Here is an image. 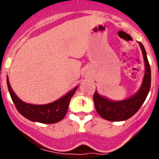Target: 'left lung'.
<instances>
[{
  "label": "left lung",
  "mask_w": 159,
  "mask_h": 159,
  "mask_svg": "<svg viewBox=\"0 0 159 159\" xmlns=\"http://www.w3.org/2000/svg\"><path fill=\"white\" fill-rule=\"evenodd\" d=\"M139 44L143 54L145 65V76L142 86L132 97L118 102L102 97L95 91L93 97L94 107L98 115L104 119L111 121H120L129 119L139 110L148 96L151 87V68L145 48L141 42Z\"/></svg>",
  "instance_id": "left-lung-1"
}]
</instances>
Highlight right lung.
<instances>
[{"mask_svg":"<svg viewBox=\"0 0 159 159\" xmlns=\"http://www.w3.org/2000/svg\"><path fill=\"white\" fill-rule=\"evenodd\" d=\"M7 84L11 99L19 113L30 121L44 124H54L63 119L68 111L70 98L78 89L77 86L65 96L52 103L39 105L22 102L13 91L8 78H7Z\"/></svg>","mask_w":159,"mask_h":159,"instance_id":"right-lung-1","label":"right lung"}]
</instances>
